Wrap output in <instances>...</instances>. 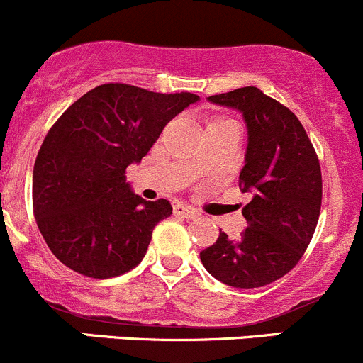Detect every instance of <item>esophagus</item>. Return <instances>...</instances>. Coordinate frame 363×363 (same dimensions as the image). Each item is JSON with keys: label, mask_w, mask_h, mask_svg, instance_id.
Here are the masks:
<instances>
[{"label": "esophagus", "mask_w": 363, "mask_h": 363, "mask_svg": "<svg viewBox=\"0 0 363 363\" xmlns=\"http://www.w3.org/2000/svg\"><path fill=\"white\" fill-rule=\"evenodd\" d=\"M174 215H178V217H185V218H196L199 213H197L194 208L178 203V204H174Z\"/></svg>", "instance_id": "esophagus-1"}]
</instances>
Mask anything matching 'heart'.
I'll return each mask as SVG.
<instances>
[{"label":"heart","instance_id":"b5f03b06","mask_svg":"<svg viewBox=\"0 0 363 363\" xmlns=\"http://www.w3.org/2000/svg\"><path fill=\"white\" fill-rule=\"evenodd\" d=\"M222 121H231V120H225V118H220V120H213L211 123H222Z\"/></svg>","mask_w":363,"mask_h":363}]
</instances>
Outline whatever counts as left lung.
Wrapping results in <instances>:
<instances>
[{"label":"left lung","mask_w":363,"mask_h":363,"mask_svg":"<svg viewBox=\"0 0 363 363\" xmlns=\"http://www.w3.org/2000/svg\"><path fill=\"white\" fill-rule=\"evenodd\" d=\"M208 102L242 113L247 127L240 190L252 194L242 210L249 228L238 240L220 233L201 250V263L233 288H261L288 274L303 256L321 210V169L298 118L259 88L233 89Z\"/></svg>","instance_id":"obj_1"}]
</instances>
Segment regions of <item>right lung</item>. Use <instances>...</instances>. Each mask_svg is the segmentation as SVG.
<instances>
[{
  "label": "right lung",
  "mask_w": 363,
  "mask_h": 363,
  "mask_svg": "<svg viewBox=\"0 0 363 363\" xmlns=\"http://www.w3.org/2000/svg\"><path fill=\"white\" fill-rule=\"evenodd\" d=\"M194 93L111 82L75 100L52 125L33 167V211L51 252L77 274L109 279L138 267L167 199L146 201L125 177Z\"/></svg>",
  "instance_id": "1"
}]
</instances>
